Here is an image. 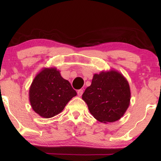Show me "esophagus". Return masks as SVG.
<instances>
[{
    "label": "esophagus",
    "mask_w": 161,
    "mask_h": 161,
    "mask_svg": "<svg viewBox=\"0 0 161 161\" xmlns=\"http://www.w3.org/2000/svg\"><path fill=\"white\" fill-rule=\"evenodd\" d=\"M77 94H78V95L79 96V97H81V96L83 94V89H79L77 91Z\"/></svg>",
    "instance_id": "34e87169"
}]
</instances>
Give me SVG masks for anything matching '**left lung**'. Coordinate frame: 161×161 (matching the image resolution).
<instances>
[{"instance_id": "left-lung-1", "label": "left lung", "mask_w": 161, "mask_h": 161, "mask_svg": "<svg viewBox=\"0 0 161 161\" xmlns=\"http://www.w3.org/2000/svg\"><path fill=\"white\" fill-rule=\"evenodd\" d=\"M131 92L127 79L115 69L94 74L91 86L82 98L90 113L101 123H114L124 115L130 104Z\"/></svg>"}]
</instances>
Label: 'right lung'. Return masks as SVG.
Here are the masks:
<instances>
[{
	"label": "right lung",
	"instance_id": "obj_1",
	"mask_svg": "<svg viewBox=\"0 0 161 161\" xmlns=\"http://www.w3.org/2000/svg\"><path fill=\"white\" fill-rule=\"evenodd\" d=\"M77 95L69 82L55 67L44 68L33 79L29 88L30 104L36 114L51 118L63 111L68 102Z\"/></svg>",
	"mask_w": 161,
	"mask_h": 161
}]
</instances>
